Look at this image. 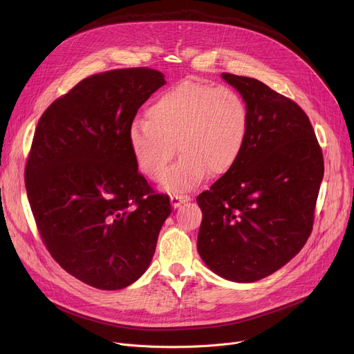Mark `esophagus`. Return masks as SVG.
Returning <instances> with one entry per match:
<instances>
[{"label":"esophagus","instance_id":"obj_1","mask_svg":"<svg viewBox=\"0 0 354 354\" xmlns=\"http://www.w3.org/2000/svg\"><path fill=\"white\" fill-rule=\"evenodd\" d=\"M188 201H191L189 195H175V194L171 195V203H172L174 208H178L180 203L188 202Z\"/></svg>","mask_w":354,"mask_h":354}]
</instances>
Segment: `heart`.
I'll return each instance as SVG.
<instances>
[{
    "label": "heart",
    "mask_w": 354,
    "mask_h": 354,
    "mask_svg": "<svg viewBox=\"0 0 354 354\" xmlns=\"http://www.w3.org/2000/svg\"><path fill=\"white\" fill-rule=\"evenodd\" d=\"M251 116L245 99L230 87L182 80L162 91L129 127V145L139 169L159 180L176 155L163 185L187 192L211 172L228 174L239 160L250 135Z\"/></svg>",
    "instance_id": "heart-1"
}]
</instances>
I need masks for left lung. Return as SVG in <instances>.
Segmentation results:
<instances>
[{"label": "left lung", "mask_w": 354, "mask_h": 354, "mask_svg": "<svg viewBox=\"0 0 354 354\" xmlns=\"http://www.w3.org/2000/svg\"><path fill=\"white\" fill-rule=\"evenodd\" d=\"M222 79L245 99L251 126L236 165L196 196L198 252L218 275L252 283L286 266L307 243L324 160L295 102L257 79L231 73Z\"/></svg>", "instance_id": "1"}]
</instances>
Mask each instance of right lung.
<instances>
[{"mask_svg": "<svg viewBox=\"0 0 354 354\" xmlns=\"http://www.w3.org/2000/svg\"><path fill=\"white\" fill-rule=\"evenodd\" d=\"M165 84L147 67L93 74L37 123L26 189L43 244L77 280L120 290L147 270L172 205L138 171L129 127Z\"/></svg>", "mask_w": 354, "mask_h": 354, "instance_id": "right-lung-1", "label": "right lung"}]
</instances>
